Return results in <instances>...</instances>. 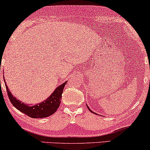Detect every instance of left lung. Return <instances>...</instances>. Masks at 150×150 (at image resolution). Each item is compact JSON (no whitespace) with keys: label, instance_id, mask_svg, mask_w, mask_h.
<instances>
[{"label":"left lung","instance_id":"obj_1","mask_svg":"<svg viewBox=\"0 0 150 150\" xmlns=\"http://www.w3.org/2000/svg\"><path fill=\"white\" fill-rule=\"evenodd\" d=\"M87 108H88V109H89V110H90V111H91V112H92V111H91V110H90V108H89V106H87Z\"/></svg>","mask_w":150,"mask_h":150}]
</instances>
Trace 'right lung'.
<instances>
[{"mask_svg":"<svg viewBox=\"0 0 150 150\" xmlns=\"http://www.w3.org/2000/svg\"><path fill=\"white\" fill-rule=\"evenodd\" d=\"M5 83L8 97H9L10 102L13 104V106H15L20 111L26 114L30 117L44 118L54 114L58 109L61 104V99L62 98L63 89H64L67 81L56 88L54 91H53V93L51 94V96L48 99L42 103L35 104V105H28V104H26L25 103H22V102L16 99L15 96L12 95L11 92L9 91L5 81Z\"/></svg>","mask_w":150,"mask_h":150,"instance_id":"obj_1","label":"right lung"}]
</instances>
